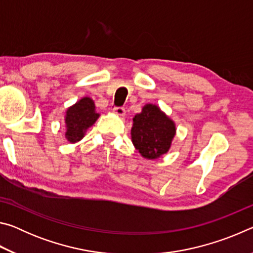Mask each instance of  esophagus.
<instances>
[{
    "mask_svg": "<svg viewBox=\"0 0 253 253\" xmlns=\"http://www.w3.org/2000/svg\"><path fill=\"white\" fill-rule=\"evenodd\" d=\"M114 113L116 114V115H118V116L123 117V116H125L126 110H125V108H124V107H115Z\"/></svg>",
    "mask_w": 253,
    "mask_h": 253,
    "instance_id": "esophagus-1",
    "label": "esophagus"
}]
</instances>
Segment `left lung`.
Returning a JSON list of instances; mask_svg holds the SVG:
<instances>
[{"mask_svg":"<svg viewBox=\"0 0 253 253\" xmlns=\"http://www.w3.org/2000/svg\"><path fill=\"white\" fill-rule=\"evenodd\" d=\"M132 122V144L143 157L155 160L168 153L176 128L157 106H144L142 113L137 114Z\"/></svg>","mask_w":253,"mask_h":253,"instance_id":"left-lung-1","label":"left lung"}]
</instances>
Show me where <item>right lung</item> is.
Masks as SVG:
<instances>
[{"mask_svg": "<svg viewBox=\"0 0 253 253\" xmlns=\"http://www.w3.org/2000/svg\"><path fill=\"white\" fill-rule=\"evenodd\" d=\"M99 117L95 111V102L89 97H84L67 110L66 137L70 143H76L83 138L84 131L92 126Z\"/></svg>", "mask_w": 253, "mask_h": 253, "instance_id": "obj_1", "label": "right lung"}]
</instances>
